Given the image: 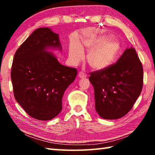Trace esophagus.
I'll list each match as a JSON object with an SVG mask.
<instances>
[{"label":"esophagus","mask_w":155,"mask_h":155,"mask_svg":"<svg viewBox=\"0 0 155 155\" xmlns=\"http://www.w3.org/2000/svg\"><path fill=\"white\" fill-rule=\"evenodd\" d=\"M86 77H87V75H86L84 72H80L79 73H78V77H79L80 78H86Z\"/></svg>","instance_id":"1"}]
</instances>
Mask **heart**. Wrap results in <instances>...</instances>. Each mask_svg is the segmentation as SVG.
I'll return each mask as SVG.
<instances>
[{
    "mask_svg": "<svg viewBox=\"0 0 155 155\" xmlns=\"http://www.w3.org/2000/svg\"><path fill=\"white\" fill-rule=\"evenodd\" d=\"M120 43L115 39L103 34L87 33L83 35L81 43L76 39L69 44V59L72 65H77L83 58V49L90 51L87 61L95 70H103L114 64L120 51Z\"/></svg>",
    "mask_w": 155,
    "mask_h": 155,
    "instance_id": "1",
    "label": "heart"
}]
</instances>
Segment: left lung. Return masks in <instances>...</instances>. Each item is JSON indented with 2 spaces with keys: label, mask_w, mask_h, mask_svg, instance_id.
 <instances>
[{
  "label": "left lung",
  "mask_w": 155,
  "mask_h": 155,
  "mask_svg": "<svg viewBox=\"0 0 155 155\" xmlns=\"http://www.w3.org/2000/svg\"><path fill=\"white\" fill-rule=\"evenodd\" d=\"M95 109L102 118L118 119L127 114L143 87V68L135 49L127 48L117 63L90 73Z\"/></svg>",
  "instance_id": "1"
}]
</instances>
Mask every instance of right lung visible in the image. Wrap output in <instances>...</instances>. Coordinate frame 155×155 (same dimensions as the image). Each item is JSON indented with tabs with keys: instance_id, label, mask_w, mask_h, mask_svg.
Returning <instances> with one entry per match:
<instances>
[{
	"instance_id": "add662e5",
	"label": "right lung",
	"mask_w": 155,
	"mask_h": 155,
	"mask_svg": "<svg viewBox=\"0 0 155 155\" xmlns=\"http://www.w3.org/2000/svg\"><path fill=\"white\" fill-rule=\"evenodd\" d=\"M61 51L59 35L39 28L15 52L11 78L14 97L33 118L46 121L62 109V98L73 83L77 69L61 65L50 50Z\"/></svg>"
}]
</instances>
